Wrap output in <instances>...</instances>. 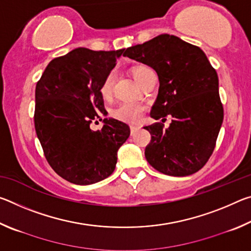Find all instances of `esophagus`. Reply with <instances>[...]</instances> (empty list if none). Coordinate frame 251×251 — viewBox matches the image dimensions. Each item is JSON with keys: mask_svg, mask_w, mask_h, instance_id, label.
Returning <instances> with one entry per match:
<instances>
[{"mask_svg": "<svg viewBox=\"0 0 251 251\" xmlns=\"http://www.w3.org/2000/svg\"><path fill=\"white\" fill-rule=\"evenodd\" d=\"M138 128H139L138 126H136V125H131V126H130V133H131V135H134V134L136 133V131L138 130Z\"/></svg>", "mask_w": 251, "mask_h": 251, "instance_id": "1", "label": "esophagus"}]
</instances>
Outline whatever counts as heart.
<instances>
[{"instance_id":"obj_1","label":"heart","mask_w":251,"mask_h":251,"mask_svg":"<svg viewBox=\"0 0 251 251\" xmlns=\"http://www.w3.org/2000/svg\"><path fill=\"white\" fill-rule=\"evenodd\" d=\"M148 70H151L150 67L143 65L135 67L133 70V75L135 79L138 82L141 76ZM114 80H115V73H114V72H109V73L105 76V78L103 79V82H101L100 86V94L101 96V99H110L113 93ZM144 110H145V107H144L142 104L123 103L121 105H118L116 108H114L112 110V113H110V115L117 121L128 123V124H135V123H137L142 118Z\"/></svg>"}]
</instances>
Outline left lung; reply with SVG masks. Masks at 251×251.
<instances>
[{"label":"left lung","mask_w":251,"mask_h":251,"mask_svg":"<svg viewBox=\"0 0 251 251\" xmlns=\"http://www.w3.org/2000/svg\"><path fill=\"white\" fill-rule=\"evenodd\" d=\"M123 55L151 66L158 75L151 116L173 117L166 129L161 123L144 127L151 135L145 150L147 161L169 176L198 172L215 150L224 120L218 75L206 54L175 35L160 34L126 49Z\"/></svg>","instance_id":"left-lung-1"}]
</instances>
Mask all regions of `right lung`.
Listing matches in <instances>:
<instances>
[{
    "instance_id": "1",
    "label": "right lung",
    "mask_w": 251,
    "mask_h": 251,
    "mask_svg": "<svg viewBox=\"0 0 251 251\" xmlns=\"http://www.w3.org/2000/svg\"><path fill=\"white\" fill-rule=\"evenodd\" d=\"M124 49H75L52 59L35 88L34 124L44 155L55 173L76 185H91L112 175L117 151L129 126L107 115L100 86ZM103 120L92 131L93 120Z\"/></svg>"
}]
</instances>
